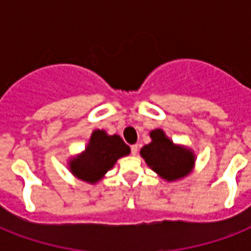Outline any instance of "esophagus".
I'll use <instances>...</instances> for the list:
<instances>
[{
  "label": "esophagus",
  "instance_id": "esophagus-1",
  "mask_svg": "<svg viewBox=\"0 0 251 251\" xmlns=\"http://www.w3.org/2000/svg\"><path fill=\"white\" fill-rule=\"evenodd\" d=\"M130 150H131V155H133V156H135V155L138 153V145H133Z\"/></svg>",
  "mask_w": 251,
  "mask_h": 251
}]
</instances>
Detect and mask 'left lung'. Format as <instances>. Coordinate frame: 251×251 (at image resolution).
I'll return each instance as SVG.
<instances>
[{"label": "left lung", "instance_id": "1", "mask_svg": "<svg viewBox=\"0 0 251 251\" xmlns=\"http://www.w3.org/2000/svg\"><path fill=\"white\" fill-rule=\"evenodd\" d=\"M151 138L152 142L141 150V155L157 175L168 181H175L191 171L194 164L193 152L173 145L160 129L151 131Z\"/></svg>", "mask_w": 251, "mask_h": 251}]
</instances>
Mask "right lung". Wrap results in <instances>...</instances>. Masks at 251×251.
Listing matches in <instances>:
<instances>
[{
  "instance_id": "right-lung-1",
  "label": "right lung",
  "mask_w": 251,
  "mask_h": 251,
  "mask_svg": "<svg viewBox=\"0 0 251 251\" xmlns=\"http://www.w3.org/2000/svg\"><path fill=\"white\" fill-rule=\"evenodd\" d=\"M129 153L130 147L121 137L95 130L86 151L70 163V169L78 178L94 183L101 178L120 157Z\"/></svg>"
}]
</instances>
